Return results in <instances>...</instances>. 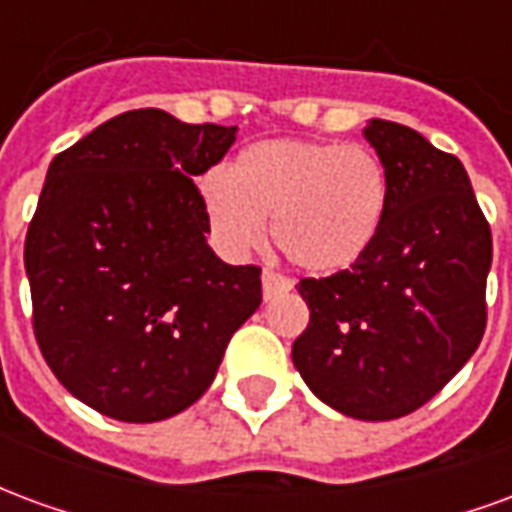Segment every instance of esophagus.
Returning <instances> with one entry per match:
<instances>
[{
  "instance_id": "1",
  "label": "esophagus",
  "mask_w": 512,
  "mask_h": 512,
  "mask_svg": "<svg viewBox=\"0 0 512 512\" xmlns=\"http://www.w3.org/2000/svg\"><path fill=\"white\" fill-rule=\"evenodd\" d=\"M293 288V282L282 274H274V271H263V299H274L277 293H288Z\"/></svg>"
}]
</instances>
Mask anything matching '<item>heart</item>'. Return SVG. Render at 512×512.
Masks as SVG:
<instances>
[{"instance_id": "obj_1", "label": "heart", "mask_w": 512, "mask_h": 512, "mask_svg": "<svg viewBox=\"0 0 512 512\" xmlns=\"http://www.w3.org/2000/svg\"><path fill=\"white\" fill-rule=\"evenodd\" d=\"M200 202L216 244L246 255L266 238L293 266L334 274L373 249L389 211L381 158L329 139H268L235 158L233 172H208Z\"/></svg>"}]
</instances>
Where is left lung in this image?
<instances>
[{"label":"left lung","mask_w":512,"mask_h":512,"mask_svg":"<svg viewBox=\"0 0 512 512\" xmlns=\"http://www.w3.org/2000/svg\"><path fill=\"white\" fill-rule=\"evenodd\" d=\"M389 211L356 266L301 279L310 323L293 365L345 417H406L441 392L485 332L491 227L466 169L414 128L370 120Z\"/></svg>","instance_id":"left-lung-1"}]
</instances>
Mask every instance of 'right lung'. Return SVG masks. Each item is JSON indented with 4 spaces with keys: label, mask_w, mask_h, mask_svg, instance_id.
Here are the masks:
<instances>
[{
    "label": "right lung",
    "mask_w": 512,
    "mask_h": 512,
    "mask_svg": "<svg viewBox=\"0 0 512 512\" xmlns=\"http://www.w3.org/2000/svg\"><path fill=\"white\" fill-rule=\"evenodd\" d=\"M235 126L134 109L54 156L24 244L32 326L60 384L106 417L158 422L216 378L260 307V268L227 266L194 180Z\"/></svg>",
    "instance_id": "obj_1"
}]
</instances>
